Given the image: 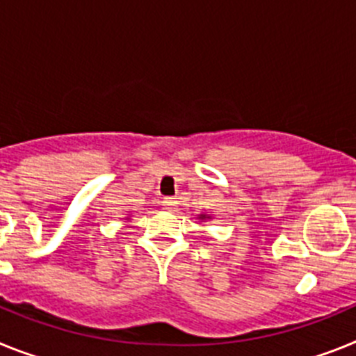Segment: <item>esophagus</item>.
<instances>
[{
  "label": "esophagus",
  "mask_w": 356,
  "mask_h": 356,
  "mask_svg": "<svg viewBox=\"0 0 356 356\" xmlns=\"http://www.w3.org/2000/svg\"><path fill=\"white\" fill-rule=\"evenodd\" d=\"M163 208L172 211V209L177 208V200H175L174 197H165V199H163Z\"/></svg>",
  "instance_id": "esophagus-1"
}]
</instances>
